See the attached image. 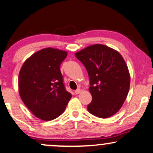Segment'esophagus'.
I'll use <instances>...</instances> for the list:
<instances>
[{
    "label": "esophagus",
    "instance_id": "1",
    "mask_svg": "<svg viewBox=\"0 0 153 153\" xmlns=\"http://www.w3.org/2000/svg\"><path fill=\"white\" fill-rule=\"evenodd\" d=\"M81 91H82V89H81V88H78V89H76V91H75V94H79Z\"/></svg>",
    "mask_w": 153,
    "mask_h": 153
}]
</instances>
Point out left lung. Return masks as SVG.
<instances>
[{
  "label": "left lung",
  "instance_id": "8db88e82",
  "mask_svg": "<svg viewBox=\"0 0 153 153\" xmlns=\"http://www.w3.org/2000/svg\"><path fill=\"white\" fill-rule=\"evenodd\" d=\"M89 76L88 90L92 96L87 105L94 116L106 118L116 114L126 99L130 88V74L118 51L96 44L75 54Z\"/></svg>",
  "mask_w": 153,
  "mask_h": 153
}]
</instances>
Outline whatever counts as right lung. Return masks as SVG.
Returning a JSON list of instances; mask_svg holds the SVG:
<instances>
[{
  "instance_id": "add662e5",
  "label": "right lung",
  "mask_w": 153,
  "mask_h": 153,
  "mask_svg": "<svg viewBox=\"0 0 153 153\" xmlns=\"http://www.w3.org/2000/svg\"><path fill=\"white\" fill-rule=\"evenodd\" d=\"M67 56L65 51L45 48L26 59L20 69V98L39 119H55L65 111L71 98L66 90L60 71V65Z\"/></svg>"
}]
</instances>
